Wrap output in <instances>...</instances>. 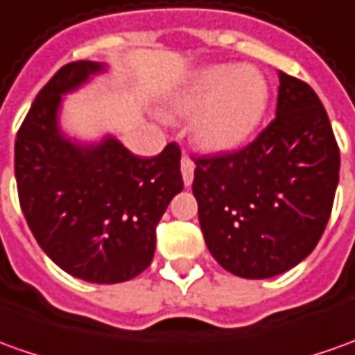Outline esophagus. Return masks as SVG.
<instances>
[{
	"instance_id": "esophagus-1",
	"label": "esophagus",
	"mask_w": 355,
	"mask_h": 355,
	"mask_svg": "<svg viewBox=\"0 0 355 355\" xmlns=\"http://www.w3.org/2000/svg\"><path fill=\"white\" fill-rule=\"evenodd\" d=\"M180 171H182V178H184V184L190 187L192 184V180H194V163H192V159L184 155L182 161H180Z\"/></svg>"
}]
</instances>
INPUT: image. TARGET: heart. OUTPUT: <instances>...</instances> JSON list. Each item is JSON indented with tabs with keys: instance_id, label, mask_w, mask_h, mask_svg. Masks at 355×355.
I'll use <instances>...</instances> for the list:
<instances>
[{
	"instance_id": "1",
	"label": "heart",
	"mask_w": 355,
	"mask_h": 355,
	"mask_svg": "<svg viewBox=\"0 0 355 355\" xmlns=\"http://www.w3.org/2000/svg\"><path fill=\"white\" fill-rule=\"evenodd\" d=\"M268 103V85L259 69L216 66L200 71L175 98V110L192 114L190 130L198 146L227 151L241 146Z\"/></svg>"
}]
</instances>
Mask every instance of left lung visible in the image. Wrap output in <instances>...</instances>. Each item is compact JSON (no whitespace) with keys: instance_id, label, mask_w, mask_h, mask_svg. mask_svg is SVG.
<instances>
[{"instance_id":"left-lung-1","label":"left lung","mask_w":355,"mask_h":355,"mask_svg":"<svg viewBox=\"0 0 355 355\" xmlns=\"http://www.w3.org/2000/svg\"><path fill=\"white\" fill-rule=\"evenodd\" d=\"M276 118L233 153L194 157L192 192L211 257L248 279L307 259L329 223L340 149L305 81L279 71Z\"/></svg>"}]
</instances>
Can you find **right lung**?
I'll use <instances>...</instances> for the list:
<instances>
[{"instance_id": "add662e5", "label": "right lung", "mask_w": 355, "mask_h": 355, "mask_svg": "<svg viewBox=\"0 0 355 355\" xmlns=\"http://www.w3.org/2000/svg\"><path fill=\"white\" fill-rule=\"evenodd\" d=\"M105 66L79 60L36 95L15 139L19 202L36 243L67 274L91 284H120L151 264L155 227L184 182L180 147L141 159L114 137L95 146L58 128L62 95Z\"/></svg>"}]
</instances>
